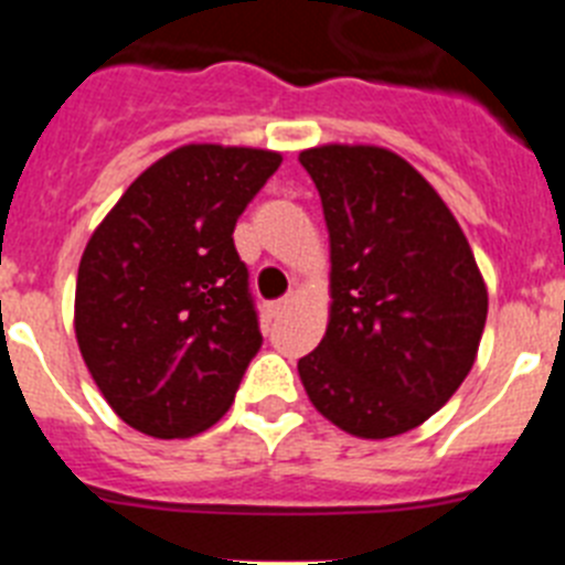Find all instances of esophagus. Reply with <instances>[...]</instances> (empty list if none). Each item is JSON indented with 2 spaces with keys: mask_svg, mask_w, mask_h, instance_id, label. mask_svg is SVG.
Listing matches in <instances>:
<instances>
[{
  "mask_svg": "<svg viewBox=\"0 0 565 565\" xmlns=\"http://www.w3.org/2000/svg\"><path fill=\"white\" fill-rule=\"evenodd\" d=\"M291 302H294V294H286V297H282V299L271 302V308H268V311H271V317H279V313L288 311V306H291Z\"/></svg>",
  "mask_w": 565,
  "mask_h": 565,
  "instance_id": "esophagus-1",
  "label": "esophagus"
}]
</instances>
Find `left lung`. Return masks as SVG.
I'll return each mask as SVG.
<instances>
[{"instance_id":"left-lung-1","label":"left lung","mask_w":565,"mask_h":565,"mask_svg":"<svg viewBox=\"0 0 565 565\" xmlns=\"http://www.w3.org/2000/svg\"><path fill=\"white\" fill-rule=\"evenodd\" d=\"M331 239V317L297 362L311 404L356 438L424 424L461 387L487 286L461 226L411 163L367 143L299 152Z\"/></svg>"}]
</instances>
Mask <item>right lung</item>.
<instances>
[{
    "label": "right lung",
    "mask_w": 565,
    "mask_h": 565,
    "mask_svg": "<svg viewBox=\"0 0 565 565\" xmlns=\"http://www.w3.org/2000/svg\"><path fill=\"white\" fill-rule=\"evenodd\" d=\"M282 154L186 143L143 169L89 237L76 339L115 416L152 438L209 430L259 351L234 226Z\"/></svg>",
    "instance_id": "1"
}]
</instances>
